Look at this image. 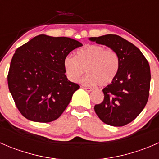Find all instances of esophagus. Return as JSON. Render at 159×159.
Returning a JSON list of instances; mask_svg holds the SVG:
<instances>
[{
	"mask_svg": "<svg viewBox=\"0 0 159 159\" xmlns=\"http://www.w3.org/2000/svg\"><path fill=\"white\" fill-rule=\"evenodd\" d=\"M82 89L86 90V91H89H89H91L93 90V89H91V88H89V87H82Z\"/></svg>",
	"mask_w": 159,
	"mask_h": 159,
	"instance_id": "esophagus-1",
	"label": "esophagus"
}]
</instances>
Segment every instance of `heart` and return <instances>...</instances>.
Listing matches in <instances>:
<instances>
[{
	"label": "heart",
	"instance_id": "b5f03b06",
	"mask_svg": "<svg viewBox=\"0 0 159 159\" xmlns=\"http://www.w3.org/2000/svg\"><path fill=\"white\" fill-rule=\"evenodd\" d=\"M119 67V58L115 51L103 46L91 44L77 51L76 57L68 55L64 60V68L68 80L78 82L84 71L89 75L82 83L86 85L98 83L104 86L115 78Z\"/></svg>",
	"mask_w": 159,
	"mask_h": 159
}]
</instances>
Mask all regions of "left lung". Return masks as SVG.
<instances>
[{
    "instance_id": "obj_1",
    "label": "left lung",
    "mask_w": 159,
    "mask_h": 159,
    "mask_svg": "<svg viewBox=\"0 0 159 159\" xmlns=\"http://www.w3.org/2000/svg\"><path fill=\"white\" fill-rule=\"evenodd\" d=\"M117 53L119 67L111 84L102 91L103 102L94 105L98 118L111 126H124L137 118L146 105L151 72L148 61L136 46L116 34L90 38Z\"/></svg>"
}]
</instances>
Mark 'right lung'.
Wrapping results in <instances>:
<instances>
[{
    "instance_id": "right-lung-1",
    "label": "right lung",
    "mask_w": 159,
    "mask_h": 159,
    "mask_svg": "<svg viewBox=\"0 0 159 159\" xmlns=\"http://www.w3.org/2000/svg\"><path fill=\"white\" fill-rule=\"evenodd\" d=\"M82 46L66 37L40 34L16 50L7 84L17 109L27 119L47 123L61 116L78 84L67 78L64 60Z\"/></svg>"
}]
</instances>
